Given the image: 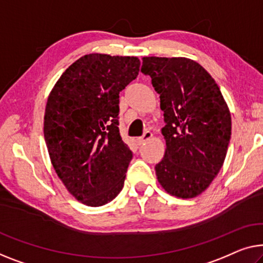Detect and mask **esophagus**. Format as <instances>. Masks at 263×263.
<instances>
[{"label":"esophagus","mask_w":263,"mask_h":263,"mask_svg":"<svg viewBox=\"0 0 263 263\" xmlns=\"http://www.w3.org/2000/svg\"><path fill=\"white\" fill-rule=\"evenodd\" d=\"M152 137V133L151 131H145L144 135L142 137H139V138H137V142H138V144H144L146 140H148Z\"/></svg>","instance_id":"34e87169"}]
</instances>
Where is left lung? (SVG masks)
<instances>
[{
	"instance_id": "1",
	"label": "left lung",
	"mask_w": 263,
	"mask_h": 263,
	"mask_svg": "<svg viewBox=\"0 0 263 263\" xmlns=\"http://www.w3.org/2000/svg\"><path fill=\"white\" fill-rule=\"evenodd\" d=\"M165 126L164 158L156 175L165 191L179 198L202 194L224 162L232 117L219 87L201 65L186 58H143Z\"/></svg>"
}]
</instances>
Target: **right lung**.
I'll return each mask as SVG.
<instances>
[{
	"label": "right lung",
	"mask_w": 263,
	"mask_h": 263,
	"mask_svg": "<svg viewBox=\"0 0 263 263\" xmlns=\"http://www.w3.org/2000/svg\"><path fill=\"white\" fill-rule=\"evenodd\" d=\"M139 59L87 54L62 73L46 105L44 133L53 167L78 201L100 206L124 186L132 151L119 132V93Z\"/></svg>",
	"instance_id": "obj_1"
}]
</instances>
